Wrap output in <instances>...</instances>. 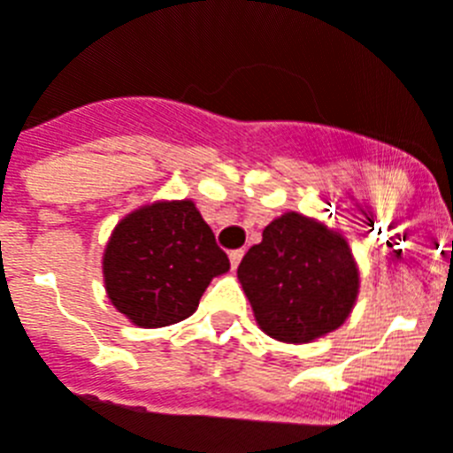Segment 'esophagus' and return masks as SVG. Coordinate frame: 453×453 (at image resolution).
I'll return each instance as SVG.
<instances>
[{
    "instance_id": "34e87169",
    "label": "esophagus",
    "mask_w": 453,
    "mask_h": 453,
    "mask_svg": "<svg viewBox=\"0 0 453 453\" xmlns=\"http://www.w3.org/2000/svg\"><path fill=\"white\" fill-rule=\"evenodd\" d=\"M241 259H243V250H231V252H229L231 269H236V266L241 265Z\"/></svg>"
}]
</instances>
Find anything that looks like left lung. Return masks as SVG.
<instances>
[{"label":"left lung","mask_w":453,"mask_h":453,"mask_svg":"<svg viewBox=\"0 0 453 453\" xmlns=\"http://www.w3.org/2000/svg\"><path fill=\"white\" fill-rule=\"evenodd\" d=\"M238 281L269 338L304 345L345 324L359 296V266L340 231L283 212L238 265Z\"/></svg>","instance_id":"8db88e82"}]
</instances>
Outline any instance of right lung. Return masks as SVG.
<instances>
[{
  "mask_svg": "<svg viewBox=\"0 0 453 453\" xmlns=\"http://www.w3.org/2000/svg\"><path fill=\"white\" fill-rule=\"evenodd\" d=\"M101 269L115 310L139 328H163L198 310L229 257L194 201H153L115 224Z\"/></svg>",
  "mask_w": 453,
  "mask_h": 453,
  "instance_id": "1",
  "label": "right lung"
}]
</instances>
